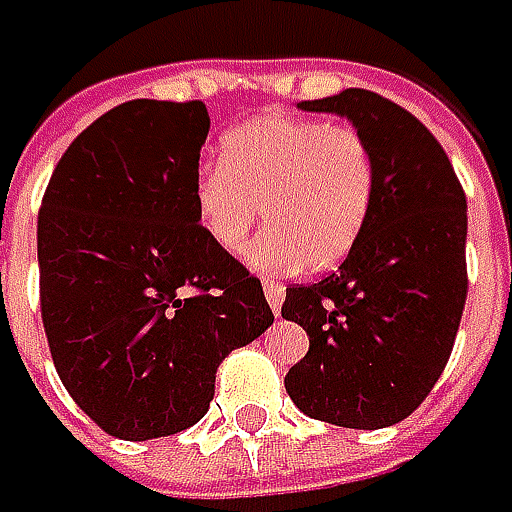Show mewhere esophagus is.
Here are the masks:
<instances>
[{
  "label": "esophagus",
  "mask_w": 512,
  "mask_h": 512,
  "mask_svg": "<svg viewBox=\"0 0 512 512\" xmlns=\"http://www.w3.org/2000/svg\"><path fill=\"white\" fill-rule=\"evenodd\" d=\"M262 288H265V296H268V305L273 308V314H279L282 299H285V285L282 282H273V279H265Z\"/></svg>",
  "instance_id": "34e87169"
}]
</instances>
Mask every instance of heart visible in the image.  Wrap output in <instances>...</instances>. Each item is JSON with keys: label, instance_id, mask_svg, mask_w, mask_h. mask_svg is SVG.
I'll return each instance as SVG.
<instances>
[{"label": "heart", "instance_id": "b5f03b06", "mask_svg": "<svg viewBox=\"0 0 512 512\" xmlns=\"http://www.w3.org/2000/svg\"><path fill=\"white\" fill-rule=\"evenodd\" d=\"M374 192L377 161L360 129L265 115L221 138V161L192 178V207L210 242L242 253L265 204L270 224L247 259L294 273L343 262L369 221Z\"/></svg>", "mask_w": 512, "mask_h": 512}]
</instances>
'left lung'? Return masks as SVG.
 Segmentation results:
<instances>
[{"mask_svg": "<svg viewBox=\"0 0 512 512\" xmlns=\"http://www.w3.org/2000/svg\"><path fill=\"white\" fill-rule=\"evenodd\" d=\"M351 120L377 161V192L334 273L285 291L308 334L285 389L314 421L383 429L409 418L447 366L467 302V195L415 115L366 89L296 103Z\"/></svg>", "mask_w": 512, "mask_h": 512, "instance_id": "1", "label": "left lung"}]
</instances>
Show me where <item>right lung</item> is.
<instances>
[{"label": "right lung", "mask_w": 512, "mask_h": 512, "mask_svg": "<svg viewBox=\"0 0 512 512\" xmlns=\"http://www.w3.org/2000/svg\"><path fill=\"white\" fill-rule=\"evenodd\" d=\"M201 100H129L65 149L37 221L39 308L74 403L123 441L198 423L218 363L273 322L262 282L210 242L192 178Z\"/></svg>", "instance_id": "right-lung-1"}]
</instances>
